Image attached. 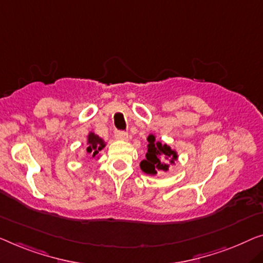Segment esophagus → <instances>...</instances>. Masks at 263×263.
Segmentation results:
<instances>
[{
	"label": "esophagus",
	"instance_id": "esophagus-1",
	"mask_svg": "<svg viewBox=\"0 0 263 263\" xmlns=\"http://www.w3.org/2000/svg\"><path fill=\"white\" fill-rule=\"evenodd\" d=\"M115 137H116L117 139H119V140H127L128 139L127 132H125V131H118V130H117L115 132Z\"/></svg>",
	"mask_w": 263,
	"mask_h": 263
}]
</instances>
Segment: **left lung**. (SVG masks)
I'll return each mask as SVG.
<instances>
[{"mask_svg": "<svg viewBox=\"0 0 263 263\" xmlns=\"http://www.w3.org/2000/svg\"><path fill=\"white\" fill-rule=\"evenodd\" d=\"M146 158L140 162V169L147 175H157L158 172H166L170 164L177 160V152L162 142H157L156 137L150 135L147 137Z\"/></svg>", "mask_w": 263, "mask_h": 263, "instance_id": "8db88e82", "label": "left lung"}]
</instances>
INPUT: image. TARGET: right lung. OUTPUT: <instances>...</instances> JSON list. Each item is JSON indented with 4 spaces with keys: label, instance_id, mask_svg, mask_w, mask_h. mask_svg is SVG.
Returning <instances> with one entry per match:
<instances>
[{
    "label": "right lung",
    "instance_id": "right-lung-1",
    "mask_svg": "<svg viewBox=\"0 0 263 263\" xmlns=\"http://www.w3.org/2000/svg\"><path fill=\"white\" fill-rule=\"evenodd\" d=\"M105 142L100 138L99 136L96 135L94 132H89L87 136V145H86V151L88 152L92 157H97L100 154V151L105 147Z\"/></svg>",
    "mask_w": 263,
    "mask_h": 263
}]
</instances>
